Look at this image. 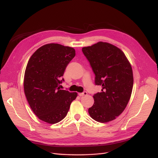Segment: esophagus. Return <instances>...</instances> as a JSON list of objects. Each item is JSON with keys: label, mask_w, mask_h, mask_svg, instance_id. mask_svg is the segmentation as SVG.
I'll return each instance as SVG.
<instances>
[{"label": "esophagus", "mask_w": 158, "mask_h": 158, "mask_svg": "<svg viewBox=\"0 0 158 158\" xmlns=\"http://www.w3.org/2000/svg\"><path fill=\"white\" fill-rule=\"evenodd\" d=\"M88 94H87V92H83L82 93H79V95L80 96V97H82V96H85V95H86Z\"/></svg>", "instance_id": "34e87169"}]
</instances>
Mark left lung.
I'll list each match as a JSON object with an SVG mask.
<instances>
[{"mask_svg":"<svg viewBox=\"0 0 158 158\" xmlns=\"http://www.w3.org/2000/svg\"><path fill=\"white\" fill-rule=\"evenodd\" d=\"M82 51L95 75V85L102 86L101 92L94 94V104L88 113L98 122L112 121L124 111L131 98V65L121 50L109 43L100 41Z\"/></svg>","mask_w":158,"mask_h":158,"instance_id":"1","label":"left lung"}]
</instances>
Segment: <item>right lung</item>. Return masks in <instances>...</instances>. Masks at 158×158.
Returning a JSON list of instances; mask_svg holds the SVG:
<instances>
[{
	"label": "right lung",
	"mask_w": 158,
	"mask_h": 158,
	"mask_svg": "<svg viewBox=\"0 0 158 158\" xmlns=\"http://www.w3.org/2000/svg\"><path fill=\"white\" fill-rule=\"evenodd\" d=\"M76 56L72 47L49 44L40 47L27 63L25 71L24 93L38 118L48 123L62 120L76 92L60 89L61 79L68 64Z\"/></svg>",
	"instance_id": "add662e5"
}]
</instances>
